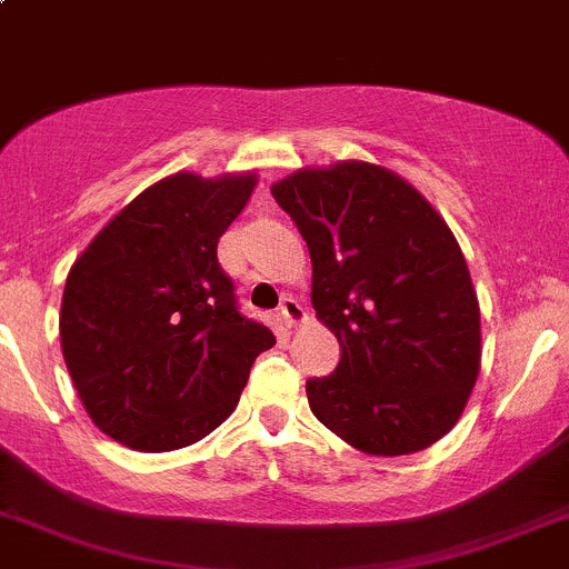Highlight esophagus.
<instances>
[{"mask_svg": "<svg viewBox=\"0 0 569 569\" xmlns=\"http://www.w3.org/2000/svg\"><path fill=\"white\" fill-rule=\"evenodd\" d=\"M280 321L291 329V327H299V323L308 321V313H305V308L297 302L295 297H286L283 302H280Z\"/></svg>", "mask_w": 569, "mask_h": 569, "instance_id": "34e87169", "label": "esophagus"}]
</instances>
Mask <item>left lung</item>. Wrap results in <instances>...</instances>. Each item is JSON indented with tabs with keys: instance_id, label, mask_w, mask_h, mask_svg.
I'll use <instances>...</instances> for the list:
<instances>
[{
	"instance_id": "obj_1",
	"label": "left lung",
	"mask_w": 569,
	"mask_h": 569,
	"mask_svg": "<svg viewBox=\"0 0 569 569\" xmlns=\"http://www.w3.org/2000/svg\"><path fill=\"white\" fill-rule=\"evenodd\" d=\"M313 261L316 318L337 370L308 380L318 421L370 457H405L457 427L480 372V308L457 237L402 174L370 161L272 183Z\"/></svg>"
}]
</instances>
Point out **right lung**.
Segmentation results:
<instances>
[{
	"instance_id": "obj_1",
	"label": "right lung",
	"mask_w": 569,
	"mask_h": 569,
	"mask_svg": "<svg viewBox=\"0 0 569 569\" xmlns=\"http://www.w3.org/2000/svg\"><path fill=\"white\" fill-rule=\"evenodd\" d=\"M256 172H174L137 193L74 259L61 297V353L99 432L142 453L178 451L240 402L267 327L237 313L218 237Z\"/></svg>"
}]
</instances>
